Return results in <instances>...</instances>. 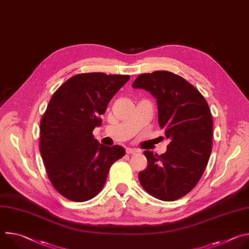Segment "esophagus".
<instances>
[{
	"mask_svg": "<svg viewBox=\"0 0 249 249\" xmlns=\"http://www.w3.org/2000/svg\"><path fill=\"white\" fill-rule=\"evenodd\" d=\"M140 151L138 149H132V148H127L126 149V153L127 154H136V153H139Z\"/></svg>",
	"mask_w": 249,
	"mask_h": 249,
	"instance_id": "1",
	"label": "esophagus"
}]
</instances>
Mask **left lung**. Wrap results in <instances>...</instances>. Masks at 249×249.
<instances>
[{
    "label": "left lung",
    "mask_w": 249,
    "mask_h": 249,
    "mask_svg": "<svg viewBox=\"0 0 249 249\" xmlns=\"http://www.w3.org/2000/svg\"><path fill=\"white\" fill-rule=\"evenodd\" d=\"M132 87L157 99L160 127L170 140L164 154L144 152L148 166L139 173L140 183L157 199H179L195 187L212 152L209 105L192 85L167 71L142 74Z\"/></svg>",
    "instance_id": "left-lung-1"
}]
</instances>
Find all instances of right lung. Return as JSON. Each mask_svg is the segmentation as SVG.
<instances>
[{"instance_id":"obj_1","label":"right lung","mask_w":249,"mask_h":249,"mask_svg":"<svg viewBox=\"0 0 249 249\" xmlns=\"http://www.w3.org/2000/svg\"><path fill=\"white\" fill-rule=\"evenodd\" d=\"M127 75L79 74L52 95L40 122V154L54 188L75 202L88 201L103 188L110 166L125 149L104 146L92 131L101 125L115 93Z\"/></svg>"}]
</instances>
